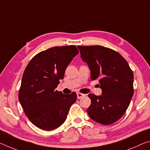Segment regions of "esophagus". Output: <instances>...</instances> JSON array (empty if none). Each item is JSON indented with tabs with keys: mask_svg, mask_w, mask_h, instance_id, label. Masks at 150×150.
I'll return each instance as SVG.
<instances>
[{
	"mask_svg": "<svg viewBox=\"0 0 150 150\" xmlns=\"http://www.w3.org/2000/svg\"><path fill=\"white\" fill-rule=\"evenodd\" d=\"M77 98H78V99L82 98L83 97H84V96H85V95H84V94H82V93H77Z\"/></svg>",
	"mask_w": 150,
	"mask_h": 150,
	"instance_id": "1",
	"label": "esophagus"
}]
</instances>
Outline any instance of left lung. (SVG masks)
<instances>
[{"label": "left lung", "mask_w": 150, "mask_h": 150, "mask_svg": "<svg viewBox=\"0 0 150 150\" xmlns=\"http://www.w3.org/2000/svg\"><path fill=\"white\" fill-rule=\"evenodd\" d=\"M87 62L93 81L99 79L102 95L88 94L91 104L87 112L96 122L109 125L118 120L134 94V74L128 62L116 51L101 45L78 46Z\"/></svg>", "instance_id": "obj_1"}]
</instances>
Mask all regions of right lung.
I'll list each match as a JSON object with an SVG mask.
<instances>
[{
  "mask_svg": "<svg viewBox=\"0 0 150 150\" xmlns=\"http://www.w3.org/2000/svg\"><path fill=\"white\" fill-rule=\"evenodd\" d=\"M78 54L75 45L51 47L35 55L26 66L18 99L25 115L38 128L52 130L65 121L77 94L65 95L55 88Z\"/></svg>",
  "mask_w": 150,
  "mask_h": 150,
  "instance_id": "1",
  "label": "right lung"
}]
</instances>
